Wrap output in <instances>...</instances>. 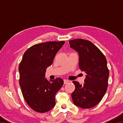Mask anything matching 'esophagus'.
Returning <instances> with one entry per match:
<instances>
[{
    "label": "esophagus",
    "instance_id": "34e87169",
    "mask_svg": "<svg viewBox=\"0 0 123 123\" xmlns=\"http://www.w3.org/2000/svg\"><path fill=\"white\" fill-rule=\"evenodd\" d=\"M69 82V80H64V84H67Z\"/></svg>",
    "mask_w": 123,
    "mask_h": 123
}]
</instances>
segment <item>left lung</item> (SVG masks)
<instances>
[{
  "instance_id": "obj_1",
  "label": "left lung",
  "mask_w": 123,
  "mask_h": 123,
  "mask_svg": "<svg viewBox=\"0 0 123 123\" xmlns=\"http://www.w3.org/2000/svg\"><path fill=\"white\" fill-rule=\"evenodd\" d=\"M70 47L78 52L79 66L87 74L84 85L75 81V89L72 93L73 103L82 109H90L97 105L107 91L109 70L105 55L99 48L86 39L78 38L69 41Z\"/></svg>"
}]
</instances>
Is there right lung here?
Masks as SVG:
<instances>
[{"label":"right lung","instance_id":"obj_1","mask_svg":"<svg viewBox=\"0 0 123 123\" xmlns=\"http://www.w3.org/2000/svg\"><path fill=\"white\" fill-rule=\"evenodd\" d=\"M65 41L35 44L26 50L19 66V85L26 103L35 111L44 113L55 105V95L63 85L61 78L45 79L46 68L53 63Z\"/></svg>","mask_w":123,"mask_h":123}]
</instances>
